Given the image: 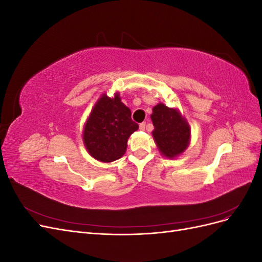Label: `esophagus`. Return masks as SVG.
Masks as SVG:
<instances>
[{
    "label": "esophagus",
    "instance_id": "esophagus-1",
    "mask_svg": "<svg viewBox=\"0 0 262 262\" xmlns=\"http://www.w3.org/2000/svg\"><path fill=\"white\" fill-rule=\"evenodd\" d=\"M145 125H146V124H145V122H142V123H140V125H139V126H140V130L144 131V130H145Z\"/></svg>",
    "mask_w": 262,
    "mask_h": 262
}]
</instances>
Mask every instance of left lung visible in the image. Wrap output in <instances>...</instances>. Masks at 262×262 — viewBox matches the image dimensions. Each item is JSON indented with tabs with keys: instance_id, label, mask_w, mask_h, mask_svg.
<instances>
[{
	"instance_id": "8db88e82",
	"label": "left lung",
	"mask_w": 262,
	"mask_h": 262,
	"mask_svg": "<svg viewBox=\"0 0 262 262\" xmlns=\"http://www.w3.org/2000/svg\"><path fill=\"white\" fill-rule=\"evenodd\" d=\"M150 119L154 125L152 136L160 153L170 160L184 153L191 140V129L179 109L158 102Z\"/></svg>"
}]
</instances>
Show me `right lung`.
<instances>
[{
	"label": "right lung",
	"mask_w": 262,
	"mask_h": 262,
	"mask_svg": "<svg viewBox=\"0 0 262 262\" xmlns=\"http://www.w3.org/2000/svg\"><path fill=\"white\" fill-rule=\"evenodd\" d=\"M139 124L132 121L131 110L121 101L119 92L114 97L102 94L84 124L82 137L89 154L102 163L121 158L128 140Z\"/></svg>",
	"instance_id": "1"
}]
</instances>
